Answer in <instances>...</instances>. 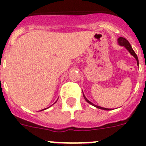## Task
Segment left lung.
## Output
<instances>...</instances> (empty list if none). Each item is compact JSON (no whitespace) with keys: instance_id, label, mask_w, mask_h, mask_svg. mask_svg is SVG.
I'll use <instances>...</instances> for the list:
<instances>
[{"instance_id":"left-lung-1","label":"left lung","mask_w":146,"mask_h":146,"mask_svg":"<svg viewBox=\"0 0 146 146\" xmlns=\"http://www.w3.org/2000/svg\"><path fill=\"white\" fill-rule=\"evenodd\" d=\"M118 44L121 45V46H123V47H124L126 50H128L129 52V53L131 54L132 56H134V57H135V58L136 59V60L137 61V65H138L139 64L138 58H137L136 53H135V51H134L133 49H132V47H131V44H129V42L126 39V38H123V37H119V38H118ZM83 97H84L85 100H86L88 103L91 104V105H93V106L96 107V108H99V109H102V110H110V109H108V108H102V107L98 106V105H96V104H93L92 102H91L89 101L88 99L86 97V96L84 95V94H83Z\"/></svg>"}]
</instances>
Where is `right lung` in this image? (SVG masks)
I'll return each mask as SVG.
<instances>
[{
  "label": "right lung",
  "mask_w": 146,
  "mask_h": 146,
  "mask_svg": "<svg viewBox=\"0 0 146 146\" xmlns=\"http://www.w3.org/2000/svg\"><path fill=\"white\" fill-rule=\"evenodd\" d=\"M46 110V109H43V110ZM42 110H40V111H42Z\"/></svg>",
  "instance_id": "right-lung-1"
}]
</instances>
